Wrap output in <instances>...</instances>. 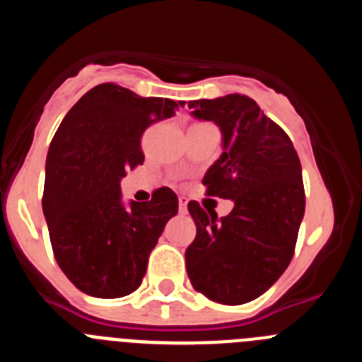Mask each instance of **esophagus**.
I'll return each instance as SVG.
<instances>
[{"label":"esophagus","instance_id":"1","mask_svg":"<svg viewBox=\"0 0 362 362\" xmlns=\"http://www.w3.org/2000/svg\"><path fill=\"white\" fill-rule=\"evenodd\" d=\"M187 197H179V214H187L188 212V209H187Z\"/></svg>","mask_w":362,"mask_h":362}]
</instances>
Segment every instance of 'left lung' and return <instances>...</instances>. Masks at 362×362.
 Listing matches in <instances>:
<instances>
[{"label": "left lung", "instance_id": "left-lung-1", "mask_svg": "<svg viewBox=\"0 0 362 362\" xmlns=\"http://www.w3.org/2000/svg\"><path fill=\"white\" fill-rule=\"evenodd\" d=\"M188 108L221 127L223 153L203 185L209 196L233 201L219 221L188 203L197 228L185 252L188 277L209 299L243 305L267 292L293 257L306 199L299 156L288 134L246 95L199 99Z\"/></svg>", "mask_w": 362, "mask_h": 362}]
</instances>
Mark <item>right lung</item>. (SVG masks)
<instances>
[{
  "mask_svg": "<svg viewBox=\"0 0 362 362\" xmlns=\"http://www.w3.org/2000/svg\"><path fill=\"white\" fill-rule=\"evenodd\" d=\"M179 103L141 98L116 83L86 92L62 121L47 156L43 214L54 257L76 288L116 299L139 288L177 196L156 188L146 203L121 204V177L143 165L141 136Z\"/></svg>",
  "mask_w": 362,
  "mask_h": 362,
  "instance_id": "1",
  "label": "right lung"
}]
</instances>
